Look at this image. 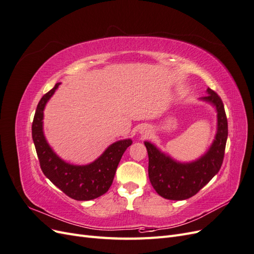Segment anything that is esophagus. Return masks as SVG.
Listing matches in <instances>:
<instances>
[{
	"label": "esophagus",
	"instance_id": "obj_1",
	"mask_svg": "<svg viewBox=\"0 0 254 254\" xmlns=\"http://www.w3.org/2000/svg\"><path fill=\"white\" fill-rule=\"evenodd\" d=\"M140 132H141L142 134L146 135V134H148V132H149V130H148V128H147V127H145V126H143V127H141V129H140Z\"/></svg>",
	"mask_w": 254,
	"mask_h": 254
}]
</instances>
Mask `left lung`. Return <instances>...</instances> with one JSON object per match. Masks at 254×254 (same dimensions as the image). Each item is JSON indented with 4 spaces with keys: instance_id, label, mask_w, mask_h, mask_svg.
Returning <instances> with one entry per match:
<instances>
[{
    "instance_id": "obj_1",
    "label": "left lung",
    "mask_w": 254,
    "mask_h": 254,
    "mask_svg": "<svg viewBox=\"0 0 254 254\" xmlns=\"http://www.w3.org/2000/svg\"><path fill=\"white\" fill-rule=\"evenodd\" d=\"M202 101L215 106L217 111V132L211 147L193 162H177L149 142H144L148 152V176L157 193L170 200H184L196 195L222 164L228 137V121L221 98L212 89Z\"/></svg>"
}]
</instances>
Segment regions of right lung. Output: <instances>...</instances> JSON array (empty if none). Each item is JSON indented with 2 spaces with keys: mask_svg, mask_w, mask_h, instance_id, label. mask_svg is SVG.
Here are the masks:
<instances>
[{
  "mask_svg": "<svg viewBox=\"0 0 254 254\" xmlns=\"http://www.w3.org/2000/svg\"><path fill=\"white\" fill-rule=\"evenodd\" d=\"M60 82L44 94L37 106L32 135L43 174L53 184L75 200H91L108 191L123 153L132 144L130 139L111 144L94 162L73 165L61 160L50 147L43 134V110Z\"/></svg>",
  "mask_w": 254,
  "mask_h": 254,
  "instance_id": "right-lung-1",
  "label": "right lung"
}]
</instances>
